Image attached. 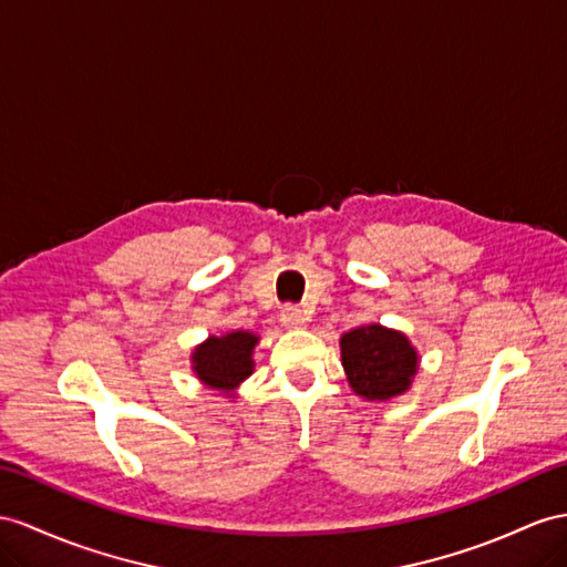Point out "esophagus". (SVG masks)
I'll use <instances>...</instances> for the list:
<instances>
[{"label": "esophagus", "mask_w": 567, "mask_h": 567, "mask_svg": "<svg viewBox=\"0 0 567 567\" xmlns=\"http://www.w3.org/2000/svg\"><path fill=\"white\" fill-rule=\"evenodd\" d=\"M280 321L287 328H301L303 323H307V313H303L299 307H292V303H289V307H285L280 311Z\"/></svg>", "instance_id": "34e87169"}]
</instances>
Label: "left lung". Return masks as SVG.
I'll use <instances>...</instances> for the list:
<instances>
[{
    "label": "left lung",
    "mask_w": 567,
    "mask_h": 567,
    "mask_svg": "<svg viewBox=\"0 0 567 567\" xmlns=\"http://www.w3.org/2000/svg\"><path fill=\"white\" fill-rule=\"evenodd\" d=\"M340 354L352 390L371 402L408 393L419 369V354L408 336L379 323L344 332Z\"/></svg>",
    "instance_id": "left-lung-1"
}]
</instances>
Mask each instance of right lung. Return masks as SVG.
<instances>
[{"label": "right lung", "instance_id": "add662e5", "mask_svg": "<svg viewBox=\"0 0 567 567\" xmlns=\"http://www.w3.org/2000/svg\"><path fill=\"white\" fill-rule=\"evenodd\" d=\"M258 336L249 330L225 332V336H210L206 342L198 344L192 354V369L203 385L223 393L235 390L254 373V347Z\"/></svg>", "mask_w": 567, "mask_h": 567}]
</instances>
